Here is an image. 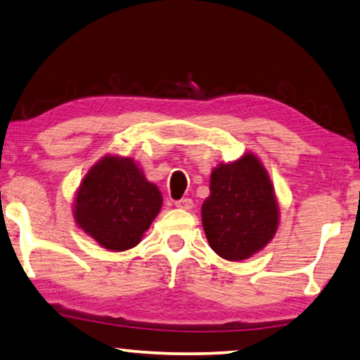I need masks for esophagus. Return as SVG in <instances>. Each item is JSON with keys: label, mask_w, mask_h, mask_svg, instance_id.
Listing matches in <instances>:
<instances>
[{"label": "esophagus", "mask_w": 360, "mask_h": 360, "mask_svg": "<svg viewBox=\"0 0 360 360\" xmlns=\"http://www.w3.org/2000/svg\"><path fill=\"white\" fill-rule=\"evenodd\" d=\"M175 206L179 209H184V211H190L193 207V201L190 198H181L179 201H175Z\"/></svg>", "instance_id": "esophagus-1"}]
</instances>
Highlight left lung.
Segmentation results:
<instances>
[{
    "mask_svg": "<svg viewBox=\"0 0 360 360\" xmlns=\"http://www.w3.org/2000/svg\"><path fill=\"white\" fill-rule=\"evenodd\" d=\"M211 195L202 202V226L212 250L243 261L267 245L278 226L274 188L262 164L246 154L212 170Z\"/></svg>",
    "mask_w": 360,
    "mask_h": 360,
    "instance_id": "1",
    "label": "left lung"
}]
</instances>
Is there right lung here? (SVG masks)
<instances>
[{"instance_id": "obj_1", "label": "right lung", "mask_w": 360, "mask_h": 360, "mask_svg": "<svg viewBox=\"0 0 360 360\" xmlns=\"http://www.w3.org/2000/svg\"><path fill=\"white\" fill-rule=\"evenodd\" d=\"M159 188L148 181L131 159L104 158L82 181L75 198V220L110 251L138 245L161 211Z\"/></svg>"}]
</instances>
